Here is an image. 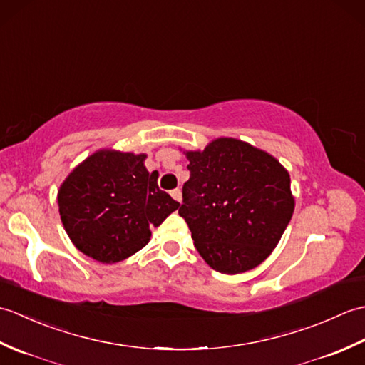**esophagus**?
<instances>
[{
  "instance_id": "esophagus-1",
  "label": "esophagus",
  "mask_w": 365,
  "mask_h": 365,
  "mask_svg": "<svg viewBox=\"0 0 365 365\" xmlns=\"http://www.w3.org/2000/svg\"><path fill=\"white\" fill-rule=\"evenodd\" d=\"M170 196H173V199L177 200V202H182V191L178 190V188L170 191Z\"/></svg>"
}]
</instances>
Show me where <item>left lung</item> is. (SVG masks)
<instances>
[{
	"mask_svg": "<svg viewBox=\"0 0 365 365\" xmlns=\"http://www.w3.org/2000/svg\"><path fill=\"white\" fill-rule=\"evenodd\" d=\"M190 180L178 215L208 265L250 271L273 252L294 210L290 175L269 153L234 138L185 152Z\"/></svg>",
	"mask_w": 365,
	"mask_h": 365,
	"instance_id": "obj_1",
	"label": "left lung"
}]
</instances>
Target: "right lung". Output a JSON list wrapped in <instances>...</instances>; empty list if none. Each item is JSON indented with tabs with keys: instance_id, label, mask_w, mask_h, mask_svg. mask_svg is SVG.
Masks as SVG:
<instances>
[{
	"instance_id": "right-lung-1",
	"label": "right lung",
	"mask_w": 365,
	"mask_h": 365,
	"mask_svg": "<svg viewBox=\"0 0 365 365\" xmlns=\"http://www.w3.org/2000/svg\"><path fill=\"white\" fill-rule=\"evenodd\" d=\"M145 153L97 150L80 163L58 191L61 221L68 238L88 257L102 263L125 260L149 243L180 204L158 188Z\"/></svg>"
}]
</instances>
